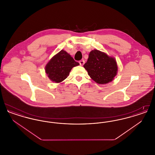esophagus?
Listing matches in <instances>:
<instances>
[{"mask_svg": "<svg viewBox=\"0 0 155 155\" xmlns=\"http://www.w3.org/2000/svg\"><path fill=\"white\" fill-rule=\"evenodd\" d=\"M79 63H80V64L81 65V66H83L84 64V63H85V61L84 60H80V61H79Z\"/></svg>", "mask_w": 155, "mask_h": 155, "instance_id": "esophagus-1", "label": "esophagus"}]
</instances>
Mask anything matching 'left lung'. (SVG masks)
<instances>
[{
  "mask_svg": "<svg viewBox=\"0 0 155 155\" xmlns=\"http://www.w3.org/2000/svg\"><path fill=\"white\" fill-rule=\"evenodd\" d=\"M84 67L90 77L99 84H105L113 81L118 70L116 60L114 58L96 49L89 53Z\"/></svg>",
  "mask_w": 155,
  "mask_h": 155,
  "instance_id": "obj_1",
  "label": "left lung"
}]
</instances>
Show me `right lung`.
Here are the masks:
<instances>
[{
    "instance_id": "1",
    "label": "right lung",
    "mask_w": 155,
    "mask_h": 155,
    "mask_svg": "<svg viewBox=\"0 0 155 155\" xmlns=\"http://www.w3.org/2000/svg\"><path fill=\"white\" fill-rule=\"evenodd\" d=\"M79 64L67 52L61 50L46 65L45 72L51 81L59 83L68 76L73 67Z\"/></svg>"
}]
</instances>
